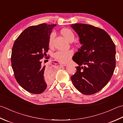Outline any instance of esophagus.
<instances>
[{
	"label": "esophagus",
	"instance_id": "obj_1",
	"mask_svg": "<svg viewBox=\"0 0 123 123\" xmlns=\"http://www.w3.org/2000/svg\"><path fill=\"white\" fill-rule=\"evenodd\" d=\"M60 66H62V67H63V66H66V65H64V64H60Z\"/></svg>",
	"mask_w": 123,
	"mask_h": 123
}]
</instances>
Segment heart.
Masks as SVG:
<instances>
[{
  "label": "heart",
  "instance_id": "1",
  "mask_svg": "<svg viewBox=\"0 0 123 123\" xmlns=\"http://www.w3.org/2000/svg\"><path fill=\"white\" fill-rule=\"evenodd\" d=\"M61 33L65 38L67 39L69 42H72L74 40V34L71 30L69 29H64L62 30ZM55 37V32H52L49 37V44L51 46L53 40ZM73 55V52L72 50L67 51H58L55 52L54 56L56 59L58 60L62 63H67L69 62L71 57Z\"/></svg>",
  "mask_w": 123,
  "mask_h": 123
}]
</instances>
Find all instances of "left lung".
Listing matches in <instances>:
<instances>
[{
    "instance_id": "left-lung-1",
    "label": "left lung",
    "mask_w": 123,
    "mask_h": 123,
    "mask_svg": "<svg viewBox=\"0 0 123 123\" xmlns=\"http://www.w3.org/2000/svg\"><path fill=\"white\" fill-rule=\"evenodd\" d=\"M78 34L81 48L73 60L79 65L71 76L75 87L82 93H97L110 81L116 66V48L105 30L91 25H71Z\"/></svg>"
}]
</instances>
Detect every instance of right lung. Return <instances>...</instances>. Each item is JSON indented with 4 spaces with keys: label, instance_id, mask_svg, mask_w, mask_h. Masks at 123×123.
I'll list each match as a JSON object with an SVG mask.
<instances>
[{
    "label": "right lung",
    "instance_id": "right-lung-1",
    "mask_svg": "<svg viewBox=\"0 0 123 123\" xmlns=\"http://www.w3.org/2000/svg\"><path fill=\"white\" fill-rule=\"evenodd\" d=\"M55 26L43 23L27 27L12 46L11 62L15 77L30 93H42L54 79V72L43 66L41 59L47 55L49 37Z\"/></svg>",
    "mask_w": 123,
    "mask_h": 123
}]
</instances>
